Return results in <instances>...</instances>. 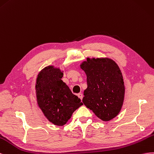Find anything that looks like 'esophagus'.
I'll list each match as a JSON object with an SVG mask.
<instances>
[{
    "instance_id": "1",
    "label": "esophagus",
    "mask_w": 154,
    "mask_h": 154,
    "mask_svg": "<svg viewBox=\"0 0 154 154\" xmlns=\"http://www.w3.org/2000/svg\"><path fill=\"white\" fill-rule=\"evenodd\" d=\"M78 97H79V98L81 100H82V97H83V95H82V94L79 93V94H78Z\"/></svg>"
}]
</instances>
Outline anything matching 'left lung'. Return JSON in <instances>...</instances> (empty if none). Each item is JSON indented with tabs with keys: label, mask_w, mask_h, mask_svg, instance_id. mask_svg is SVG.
<instances>
[{
	"label": "left lung",
	"mask_w": 154,
	"mask_h": 154,
	"mask_svg": "<svg viewBox=\"0 0 154 154\" xmlns=\"http://www.w3.org/2000/svg\"><path fill=\"white\" fill-rule=\"evenodd\" d=\"M81 68L87 76L83 104L104 121L116 117L121 109L125 91L118 65L108 58H87Z\"/></svg>",
	"instance_id": "left-lung-1"
}]
</instances>
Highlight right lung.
<instances>
[{
  "label": "right lung",
  "instance_id": "right-lung-1",
  "mask_svg": "<svg viewBox=\"0 0 154 154\" xmlns=\"http://www.w3.org/2000/svg\"><path fill=\"white\" fill-rule=\"evenodd\" d=\"M63 75L59 68L49 66L38 73L35 85L39 108L49 121L57 126L64 125L82 105L81 99L61 80Z\"/></svg>",
  "mask_w": 154,
  "mask_h": 154
}]
</instances>
